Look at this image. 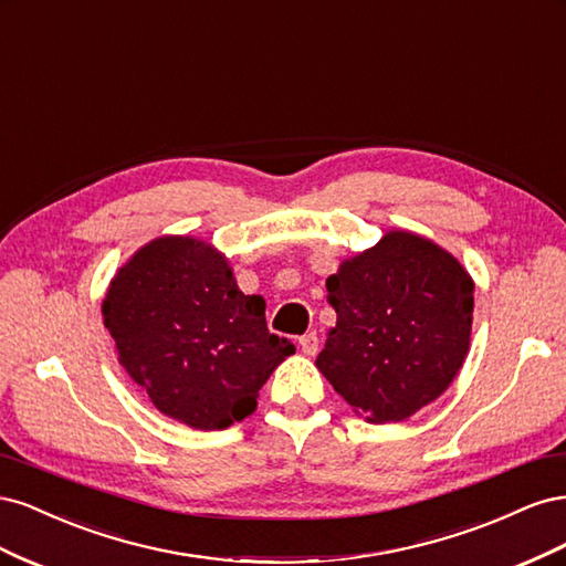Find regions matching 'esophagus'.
<instances>
[{
    "instance_id": "34e87169",
    "label": "esophagus",
    "mask_w": 566,
    "mask_h": 566,
    "mask_svg": "<svg viewBox=\"0 0 566 566\" xmlns=\"http://www.w3.org/2000/svg\"><path fill=\"white\" fill-rule=\"evenodd\" d=\"M300 347L306 356H314L318 352V335L316 333H306L300 337Z\"/></svg>"
}]
</instances>
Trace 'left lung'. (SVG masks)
Returning <instances> with one entry per match:
<instances>
[{
	"label": "left lung",
	"instance_id": "left-lung-1",
	"mask_svg": "<svg viewBox=\"0 0 566 566\" xmlns=\"http://www.w3.org/2000/svg\"><path fill=\"white\" fill-rule=\"evenodd\" d=\"M337 314L318 370L354 413L399 422L449 389L470 349L474 283L451 252L410 231L339 264Z\"/></svg>",
	"mask_w": 566,
	"mask_h": 566
}]
</instances>
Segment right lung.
<instances>
[{"label": "right lung", "instance_id": "right-lung-1", "mask_svg": "<svg viewBox=\"0 0 566 566\" xmlns=\"http://www.w3.org/2000/svg\"><path fill=\"white\" fill-rule=\"evenodd\" d=\"M264 306L238 290L210 243L163 235L115 273L101 310L119 364L160 413L224 430L252 413L269 375L295 352L269 333Z\"/></svg>", "mask_w": 566, "mask_h": 566}]
</instances>
